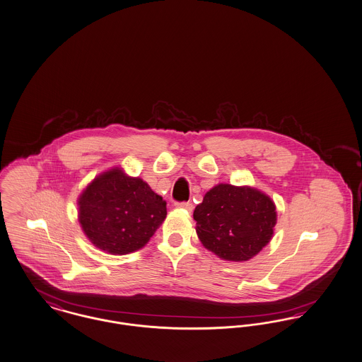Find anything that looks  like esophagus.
<instances>
[{"label":"esophagus","instance_id":"1","mask_svg":"<svg viewBox=\"0 0 362 362\" xmlns=\"http://www.w3.org/2000/svg\"><path fill=\"white\" fill-rule=\"evenodd\" d=\"M178 209H187L188 212H192V209H193V204L190 203V202H187V203H177L175 204Z\"/></svg>","mask_w":362,"mask_h":362}]
</instances>
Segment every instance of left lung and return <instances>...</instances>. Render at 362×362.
<instances>
[{"label":"left lung","mask_w":362,"mask_h":362,"mask_svg":"<svg viewBox=\"0 0 362 362\" xmlns=\"http://www.w3.org/2000/svg\"><path fill=\"white\" fill-rule=\"evenodd\" d=\"M276 207L264 192L253 187L218 184L193 211L196 233L203 244L226 262H247L274 235Z\"/></svg>","instance_id":"left-lung-1"}]
</instances>
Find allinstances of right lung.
Returning a JSON list of instances; mask_svg holds the SVG:
<instances>
[{
	"label": "right lung",
	"mask_w": 362,
	"mask_h": 362,
	"mask_svg": "<svg viewBox=\"0 0 362 362\" xmlns=\"http://www.w3.org/2000/svg\"><path fill=\"white\" fill-rule=\"evenodd\" d=\"M77 219L94 247L128 255L150 241L166 215V202L121 166L98 174L77 199Z\"/></svg>",
	"instance_id": "obj_1"
}]
</instances>
